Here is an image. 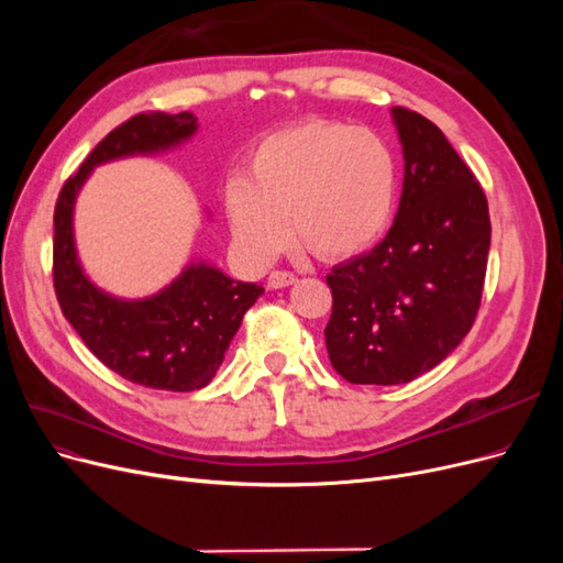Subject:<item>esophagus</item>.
Returning a JSON list of instances; mask_svg holds the SVG:
<instances>
[{
  "label": "esophagus",
  "instance_id": "esophagus-1",
  "mask_svg": "<svg viewBox=\"0 0 563 563\" xmlns=\"http://www.w3.org/2000/svg\"><path fill=\"white\" fill-rule=\"evenodd\" d=\"M298 279L296 275H291V272H272V275L267 277V288H272V291H277V288H286V286H294Z\"/></svg>",
  "mask_w": 563,
  "mask_h": 563
}]
</instances>
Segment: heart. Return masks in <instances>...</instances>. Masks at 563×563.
<instances>
[{"label": "heart", "mask_w": 563, "mask_h": 563, "mask_svg": "<svg viewBox=\"0 0 563 563\" xmlns=\"http://www.w3.org/2000/svg\"><path fill=\"white\" fill-rule=\"evenodd\" d=\"M397 159L378 133L329 119L279 129L251 150L246 178L225 185L232 240L267 265L288 242L321 261H347L376 244L397 207Z\"/></svg>", "instance_id": "obj_1"}]
</instances>
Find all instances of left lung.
<instances>
[{"label":"left lung","instance_id":"obj_1","mask_svg":"<svg viewBox=\"0 0 563 563\" xmlns=\"http://www.w3.org/2000/svg\"><path fill=\"white\" fill-rule=\"evenodd\" d=\"M389 112L404 155L395 223L376 249L327 277V350L356 385L411 383L463 343L490 249L486 197L446 135L418 112Z\"/></svg>","mask_w":563,"mask_h":563}]
</instances>
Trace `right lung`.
<instances>
[{"mask_svg":"<svg viewBox=\"0 0 563 563\" xmlns=\"http://www.w3.org/2000/svg\"><path fill=\"white\" fill-rule=\"evenodd\" d=\"M192 112L135 114L100 141L63 185L54 213V286L65 319L119 376L152 389L192 391L211 383L251 305L265 291L195 258L145 298H119L84 272L75 242V203L96 166L172 152L197 133Z\"/></svg>","mask_w":563,"mask_h":563,"instance_id":"right-lung-1","label":"right lung"}]
</instances>
